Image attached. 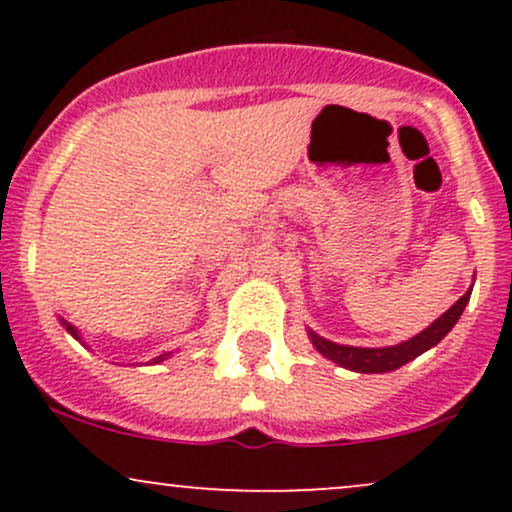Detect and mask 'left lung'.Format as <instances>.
<instances>
[{
	"mask_svg": "<svg viewBox=\"0 0 512 512\" xmlns=\"http://www.w3.org/2000/svg\"><path fill=\"white\" fill-rule=\"evenodd\" d=\"M469 296H472V289L464 293L448 313H443L436 322H433V325H428L424 332L411 337L409 342H402L397 346H385V349H361V346H344V344L327 342V339L317 337L315 332H310V339H313L315 349L320 351L322 356H327L330 361L339 363V366L356 370V373H387V370L404 366V363L414 361L416 356H421L424 351L431 349V346H436L440 339L455 327V322L460 320L464 305L469 303Z\"/></svg>",
	"mask_w": 512,
	"mask_h": 512,
	"instance_id": "left-lung-1",
	"label": "left lung"
}]
</instances>
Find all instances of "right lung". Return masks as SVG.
<instances>
[{"label":"right lung","instance_id":"obj_1","mask_svg":"<svg viewBox=\"0 0 512 512\" xmlns=\"http://www.w3.org/2000/svg\"><path fill=\"white\" fill-rule=\"evenodd\" d=\"M67 330H69V334H74V337H76V330H74L72 325H67ZM76 339H79V337H76ZM166 356H168V354H166ZM166 356H158V358H156V363H158V361H163V358H166Z\"/></svg>","mask_w":512,"mask_h":512}]
</instances>
